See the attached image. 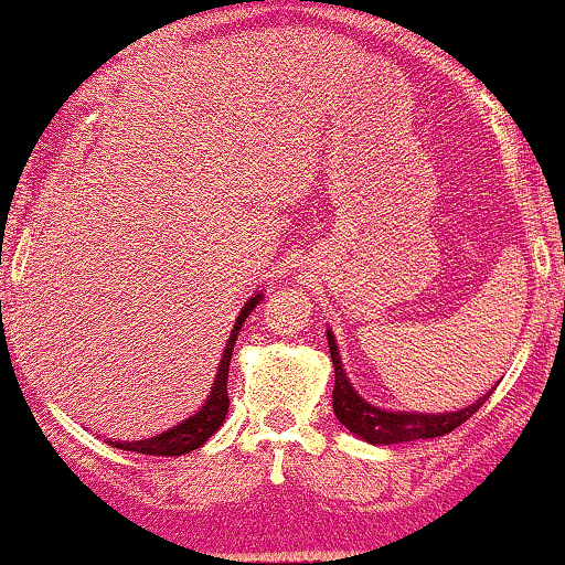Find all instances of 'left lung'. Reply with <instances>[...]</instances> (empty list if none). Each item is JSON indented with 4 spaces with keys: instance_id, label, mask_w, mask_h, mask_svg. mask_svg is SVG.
<instances>
[{
    "instance_id": "obj_1",
    "label": "left lung",
    "mask_w": 565,
    "mask_h": 565,
    "mask_svg": "<svg viewBox=\"0 0 565 565\" xmlns=\"http://www.w3.org/2000/svg\"><path fill=\"white\" fill-rule=\"evenodd\" d=\"M331 362H334V393H331V406H334V416L352 431L354 437L365 439L370 445H401L412 443V439H429L443 437L447 431L458 429L462 422H468L478 408L486 404L491 391L486 393L466 408L445 414H419V412H391V408H381L370 404L354 391L350 377L344 373L342 354H339L334 331L327 329Z\"/></svg>"
}]
</instances>
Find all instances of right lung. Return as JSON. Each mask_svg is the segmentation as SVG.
<instances>
[{"label":"right lung","mask_w":565,"mask_h":565,"mask_svg":"<svg viewBox=\"0 0 565 565\" xmlns=\"http://www.w3.org/2000/svg\"><path fill=\"white\" fill-rule=\"evenodd\" d=\"M262 298H265V292L259 290V292H254V296L242 306V313L236 316L234 329H231V334H228L226 350H223V354H221V365H218V373H215V381L211 385V393H207L205 404L200 406L195 414L188 416V419H182L180 424H174V427H169L167 431H159V435H153V437L107 439V443H110L113 447H118V450L143 452V455H167V458H172V455H184L190 450H198V447H203L207 439H211L215 431L221 429V424L228 414L226 383H228L231 354H234L238 331H242L244 321L249 319V313L259 306Z\"/></svg>","instance_id":"add662e5"}]
</instances>
